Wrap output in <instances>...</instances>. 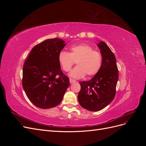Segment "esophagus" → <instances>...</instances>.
<instances>
[{"label":"esophagus","instance_id":"1","mask_svg":"<svg viewBox=\"0 0 146 146\" xmlns=\"http://www.w3.org/2000/svg\"><path fill=\"white\" fill-rule=\"evenodd\" d=\"M69 82H70V83H74L76 82V80L72 78H69Z\"/></svg>","mask_w":146,"mask_h":146}]
</instances>
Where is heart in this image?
<instances>
[{"label":"heart","instance_id":"1","mask_svg":"<svg viewBox=\"0 0 146 146\" xmlns=\"http://www.w3.org/2000/svg\"><path fill=\"white\" fill-rule=\"evenodd\" d=\"M69 52L61 51L58 55V62L65 72L72 68L75 62L77 66L74 68L69 76L74 78L95 76L100 70L102 63V56L91 46L81 44L70 47Z\"/></svg>","mask_w":146,"mask_h":146}]
</instances>
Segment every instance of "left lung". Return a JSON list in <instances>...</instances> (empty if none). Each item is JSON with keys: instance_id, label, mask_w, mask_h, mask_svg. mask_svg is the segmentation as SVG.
Here are the masks:
<instances>
[{"instance_id": "obj_1", "label": "left lung", "mask_w": 146, "mask_h": 146, "mask_svg": "<svg viewBox=\"0 0 146 146\" xmlns=\"http://www.w3.org/2000/svg\"><path fill=\"white\" fill-rule=\"evenodd\" d=\"M102 63L99 72L89 81L80 82L81 89L78 94L82 107L91 111L102 110L111 103L116 94L119 78L116 57L106 43L98 44Z\"/></svg>"}]
</instances>
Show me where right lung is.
Masks as SVG:
<instances>
[{"label":"right lung","mask_w":146,"mask_h":146,"mask_svg":"<svg viewBox=\"0 0 146 146\" xmlns=\"http://www.w3.org/2000/svg\"><path fill=\"white\" fill-rule=\"evenodd\" d=\"M64 42L59 38L46 39L33 47L24 64L23 87L38 108L59 105L69 85V78L61 70L58 59Z\"/></svg>","instance_id":"obj_1"}]
</instances>
